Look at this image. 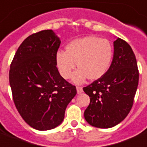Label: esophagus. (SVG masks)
Here are the masks:
<instances>
[{
  "label": "esophagus",
  "mask_w": 147,
  "mask_h": 147,
  "mask_svg": "<svg viewBox=\"0 0 147 147\" xmlns=\"http://www.w3.org/2000/svg\"><path fill=\"white\" fill-rule=\"evenodd\" d=\"M77 92H78V94H81V93L83 92V88L81 87H77Z\"/></svg>",
  "instance_id": "34e87169"
}]
</instances>
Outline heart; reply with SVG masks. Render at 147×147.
Returning <instances> with one entry per match:
<instances>
[{
	"label": "heart",
	"mask_w": 147,
	"mask_h": 147,
	"mask_svg": "<svg viewBox=\"0 0 147 147\" xmlns=\"http://www.w3.org/2000/svg\"><path fill=\"white\" fill-rule=\"evenodd\" d=\"M58 51L55 63L60 75L65 79L71 76L77 63L78 69L73 74L75 84H82L87 78L96 81L110 69L113 58V47L110 40L96 36H87L73 40Z\"/></svg>",
	"instance_id": "1"
}]
</instances>
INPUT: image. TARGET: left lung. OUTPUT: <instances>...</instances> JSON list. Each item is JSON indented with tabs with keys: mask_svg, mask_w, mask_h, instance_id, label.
Wrapping results in <instances>:
<instances>
[{
	"mask_svg": "<svg viewBox=\"0 0 147 147\" xmlns=\"http://www.w3.org/2000/svg\"><path fill=\"white\" fill-rule=\"evenodd\" d=\"M113 49V62L107 73L83 88L90 97L84 118L96 128H112L127 117L139 84L136 59L131 46L124 40L117 38Z\"/></svg>",
	"mask_w": 147,
	"mask_h": 147,
	"instance_id": "obj_1",
	"label": "left lung"
}]
</instances>
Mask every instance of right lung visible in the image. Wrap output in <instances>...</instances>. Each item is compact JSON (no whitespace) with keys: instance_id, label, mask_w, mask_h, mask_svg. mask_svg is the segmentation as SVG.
Wrapping results in <instances>:
<instances>
[{"instance_id":"obj_1","label":"right lung","mask_w":147,"mask_h":147,"mask_svg":"<svg viewBox=\"0 0 147 147\" xmlns=\"http://www.w3.org/2000/svg\"><path fill=\"white\" fill-rule=\"evenodd\" d=\"M61 40L52 30L26 37L10 66L9 82L16 109L30 127L50 130L63 122L76 87L59 73L55 55Z\"/></svg>"}]
</instances>
